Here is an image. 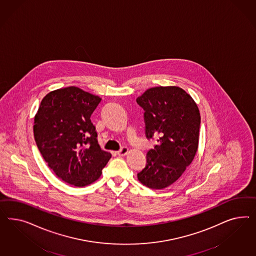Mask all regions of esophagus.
Here are the masks:
<instances>
[{"label":"esophagus","instance_id":"obj_1","mask_svg":"<svg viewBox=\"0 0 256 256\" xmlns=\"http://www.w3.org/2000/svg\"><path fill=\"white\" fill-rule=\"evenodd\" d=\"M128 153V148H122L121 150H119L117 152V155L118 156H126Z\"/></svg>","mask_w":256,"mask_h":256}]
</instances>
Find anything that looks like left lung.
Masks as SVG:
<instances>
[{"mask_svg":"<svg viewBox=\"0 0 256 256\" xmlns=\"http://www.w3.org/2000/svg\"><path fill=\"white\" fill-rule=\"evenodd\" d=\"M137 103L144 110L146 134L158 144L146 154V165L137 174L154 190L170 186L192 162L199 146L201 116L197 104L178 86L148 89Z\"/></svg>","mask_w":256,"mask_h":256,"instance_id":"1","label":"left lung"}]
</instances>
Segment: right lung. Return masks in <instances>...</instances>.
<instances>
[{
    "instance_id": "right-lung-1",
    "label": "right lung",
    "mask_w": 256,
    "mask_h": 256,
    "mask_svg": "<svg viewBox=\"0 0 256 256\" xmlns=\"http://www.w3.org/2000/svg\"><path fill=\"white\" fill-rule=\"evenodd\" d=\"M100 101L98 96L70 86L46 94L34 116V136L41 155L72 186L98 180L112 156L100 146L90 119Z\"/></svg>"
}]
</instances>
